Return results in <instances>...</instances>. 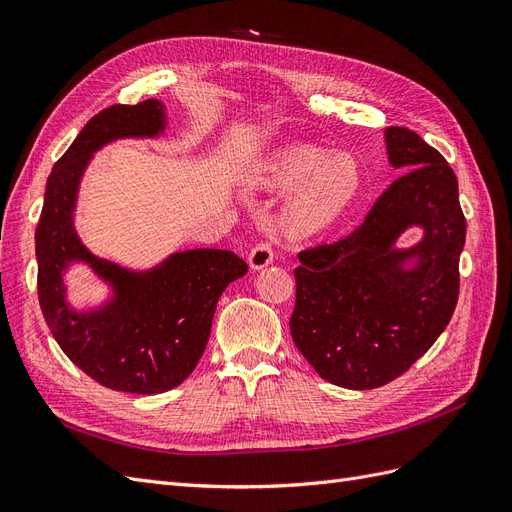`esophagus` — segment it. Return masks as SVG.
<instances>
[{"label":"esophagus","instance_id":"esophagus-1","mask_svg":"<svg viewBox=\"0 0 512 512\" xmlns=\"http://www.w3.org/2000/svg\"><path fill=\"white\" fill-rule=\"evenodd\" d=\"M273 258H275L273 245H271L269 241H262V243H256V245L252 247L250 256H247V262H250V267H252L254 271H258V269H265L267 265H271Z\"/></svg>","mask_w":512,"mask_h":512}]
</instances>
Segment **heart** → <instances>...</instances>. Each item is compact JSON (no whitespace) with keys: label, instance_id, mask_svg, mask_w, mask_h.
<instances>
[{"label":"heart","instance_id":"obj_1","mask_svg":"<svg viewBox=\"0 0 512 512\" xmlns=\"http://www.w3.org/2000/svg\"><path fill=\"white\" fill-rule=\"evenodd\" d=\"M265 188H292L277 215V228L286 237H309L333 226L361 190V170L350 156L294 145L262 166Z\"/></svg>","mask_w":512,"mask_h":512}]
</instances>
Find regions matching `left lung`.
Instances as JSON below:
<instances>
[{
  "instance_id": "left-lung-1",
  "label": "left lung",
  "mask_w": 512,
  "mask_h": 512,
  "mask_svg": "<svg viewBox=\"0 0 512 512\" xmlns=\"http://www.w3.org/2000/svg\"><path fill=\"white\" fill-rule=\"evenodd\" d=\"M384 136L389 162L408 173L346 239L299 252L294 269V344L320 378L354 391L399 378L440 337L459 299L466 243L457 177L440 151L408 128ZM410 225L426 235L397 251L394 241ZM410 257L415 267L406 270Z\"/></svg>"
}]
</instances>
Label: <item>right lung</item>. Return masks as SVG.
<instances>
[{
    "instance_id": "1",
    "label": "right lung",
    "mask_w": 512,
    "mask_h": 512,
    "mask_svg": "<svg viewBox=\"0 0 512 512\" xmlns=\"http://www.w3.org/2000/svg\"><path fill=\"white\" fill-rule=\"evenodd\" d=\"M166 126L158 100L115 104L87 121L46 179L36 228L38 299L59 348L106 389L156 395L188 378L205 352L218 299L247 273L226 250L177 252L160 267L134 273L91 254L76 237L72 211L91 153L115 138L158 136ZM87 261L114 286L116 297L96 313L65 303L60 271Z\"/></svg>"
}]
</instances>
